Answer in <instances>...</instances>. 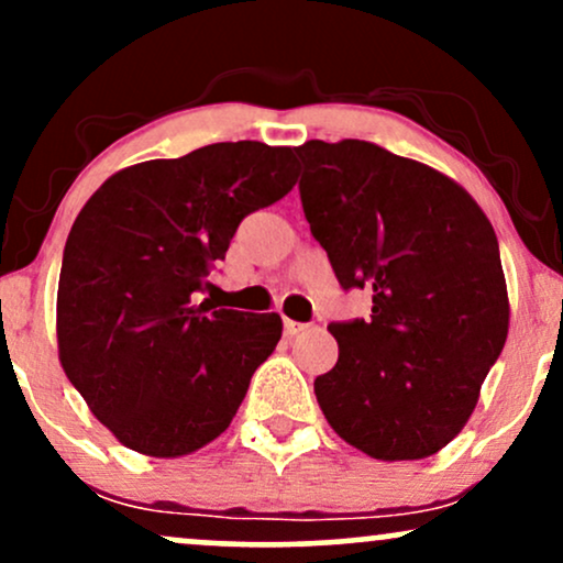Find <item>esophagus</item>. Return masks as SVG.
Returning a JSON list of instances; mask_svg holds the SVG:
<instances>
[{
  "label": "esophagus",
  "instance_id": "1",
  "mask_svg": "<svg viewBox=\"0 0 563 563\" xmlns=\"http://www.w3.org/2000/svg\"><path fill=\"white\" fill-rule=\"evenodd\" d=\"M283 328H286V335H299V333H303L307 331L309 325H303V322H296V320H283Z\"/></svg>",
  "mask_w": 563,
  "mask_h": 563
}]
</instances>
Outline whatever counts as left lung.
<instances>
[{
	"label": "left lung",
	"instance_id": "left-lung-1",
	"mask_svg": "<svg viewBox=\"0 0 563 563\" xmlns=\"http://www.w3.org/2000/svg\"><path fill=\"white\" fill-rule=\"evenodd\" d=\"M303 217L367 320L331 322L314 378L331 429L376 461H421L461 434L508 339L493 224L455 179L363 140L296 147Z\"/></svg>",
	"mask_w": 563,
	"mask_h": 563
}]
</instances>
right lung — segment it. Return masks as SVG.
<instances>
[{
  "label": "right lung",
  "instance_id": "add662e5",
  "mask_svg": "<svg viewBox=\"0 0 563 563\" xmlns=\"http://www.w3.org/2000/svg\"><path fill=\"white\" fill-rule=\"evenodd\" d=\"M294 185L290 147L241 140L126 166L84 203L63 251L57 354L124 448L190 455L230 426L283 320L200 290L243 217Z\"/></svg>",
  "mask_w": 563,
  "mask_h": 563
}]
</instances>
